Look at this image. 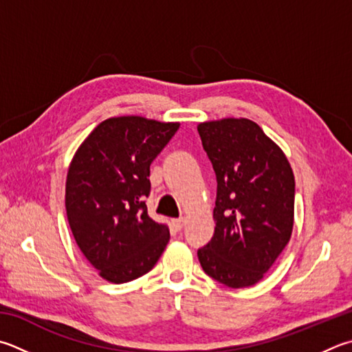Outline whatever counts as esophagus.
Returning a JSON list of instances; mask_svg holds the SVG:
<instances>
[{"label": "esophagus", "instance_id": "obj_1", "mask_svg": "<svg viewBox=\"0 0 352 352\" xmlns=\"http://www.w3.org/2000/svg\"><path fill=\"white\" fill-rule=\"evenodd\" d=\"M172 225H174L177 231H182V228L184 226V219L183 217H180V219H175L174 221H172Z\"/></svg>", "mask_w": 352, "mask_h": 352}]
</instances>
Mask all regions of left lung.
<instances>
[{"instance_id":"obj_1","label":"left lung","mask_w":352,"mask_h":352,"mask_svg":"<svg viewBox=\"0 0 352 352\" xmlns=\"http://www.w3.org/2000/svg\"><path fill=\"white\" fill-rule=\"evenodd\" d=\"M217 178L215 231L198 249L203 271L229 287L263 278L287 245L296 182L282 149L246 118L198 124Z\"/></svg>"}]
</instances>
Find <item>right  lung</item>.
I'll return each instance as SVG.
<instances>
[{
	"label": "right lung",
	"instance_id": "obj_1",
	"mask_svg": "<svg viewBox=\"0 0 352 352\" xmlns=\"http://www.w3.org/2000/svg\"><path fill=\"white\" fill-rule=\"evenodd\" d=\"M180 124L143 117L100 123L75 152L66 212L76 245L100 276L127 283L149 272L170 239L148 215L151 163Z\"/></svg>",
	"mask_w": 352,
	"mask_h": 352
}]
</instances>
